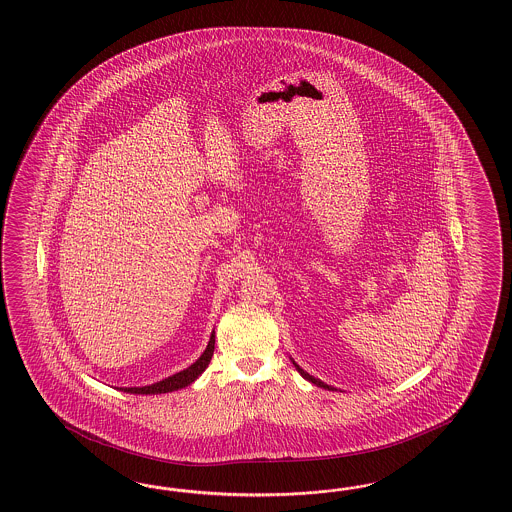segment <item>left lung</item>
<instances>
[{
    "label": "left lung",
    "mask_w": 512,
    "mask_h": 512,
    "mask_svg": "<svg viewBox=\"0 0 512 512\" xmlns=\"http://www.w3.org/2000/svg\"><path fill=\"white\" fill-rule=\"evenodd\" d=\"M292 363H294V361H292ZM294 367H296V369H298V373L302 374V376H304L305 380H309V382H311V384H315V386L324 387V389H330V391H332V389H333L332 386H328V384H324V382H320V380H318V378H313V376H311V374L305 373L304 369H302V367H300V365H298V363H294Z\"/></svg>",
    "instance_id": "obj_1"
}]
</instances>
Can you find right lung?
Masks as SVG:
<instances>
[{
  "instance_id": "right-lung-1",
  "label": "right lung",
  "mask_w": 512,
  "mask_h": 512,
  "mask_svg": "<svg viewBox=\"0 0 512 512\" xmlns=\"http://www.w3.org/2000/svg\"><path fill=\"white\" fill-rule=\"evenodd\" d=\"M214 341H216V335L212 333V335H210V341H208L207 350H205V352L201 354V358L195 361L194 365H190L188 369L173 374V376H169V378L162 380V382H156V384H152V386L123 387V389H125L126 393H136V395H158V393H169V391H177L180 387L190 386L195 378L207 369L208 363L212 360Z\"/></svg>"
}]
</instances>
